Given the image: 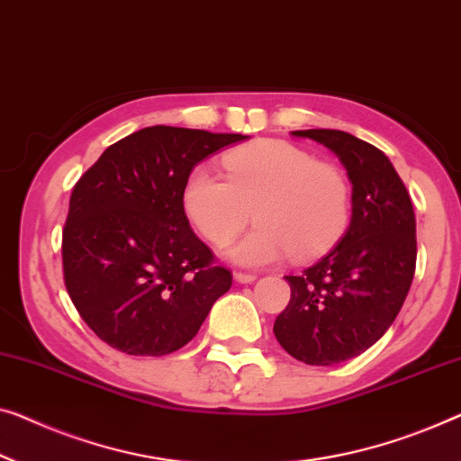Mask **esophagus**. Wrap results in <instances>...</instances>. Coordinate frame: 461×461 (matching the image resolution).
I'll list each match as a JSON object with an SVG mask.
<instances>
[{
    "label": "esophagus",
    "instance_id": "esophagus-1",
    "mask_svg": "<svg viewBox=\"0 0 461 461\" xmlns=\"http://www.w3.org/2000/svg\"><path fill=\"white\" fill-rule=\"evenodd\" d=\"M233 279H236L238 284H252V281H257V275H254V273H244V271H236V273H233Z\"/></svg>",
    "mask_w": 461,
    "mask_h": 461
}]
</instances>
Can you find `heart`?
Masks as SVG:
<instances>
[{"mask_svg": "<svg viewBox=\"0 0 461 461\" xmlns=\"http://www.w3.org/2000/svg\"><path fill=\"white\" fill-rule=\"evenodd\" d=\"M225 177L196 167L184 209L212 246L230 244L254 209L257 228L231 249L240 265L263 267L327 252L352 215V188L338 167L285 140H265L223 157Z\"/></svg>", "mask_w": 461, "mask_h": 461, "instance_id": "heart-1", "label": "heart"}]
</instances>
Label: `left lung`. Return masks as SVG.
<instances>
[{
  "label": "left lung",
  "instance_id": "left-lung-1",
  "mask_svg": "<svg viewBox=\"0 0 461 461\" xmlns=\"http://www.w3.org/2000/svg\"><path fill=\"white\" fill-rule=\"evenodd\" d=\"M339 157L352 182V221L341 242L300 275L275 319L281 348L311 366L368 349L395 321L416 271V217L387 155L341 130H298Z\"/></svg>",
  "mask_w": 461,
  "mask_h": 461
}]
</instances>
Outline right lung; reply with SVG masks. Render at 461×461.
Listing matches in <instances>:
<instances>
[{
  "label": "right lung",
  "instance_id": "right-lung-1",
  "mask_svg": "<svg viewBox=\"0 0 461 461\" xmlns=\"http://www.w3.org/2000/svg\"><path fill=\"white\" fill-rule=\"evenodd\" d=\"M242 134L150 126L80 176L61 233L64 284L101 341L132 356L186 346L231 271L192 231L184 186L198 161Z\"/></svg>",
  "mask_w": 461,
  "mask_h": 461
}]
</instances>
